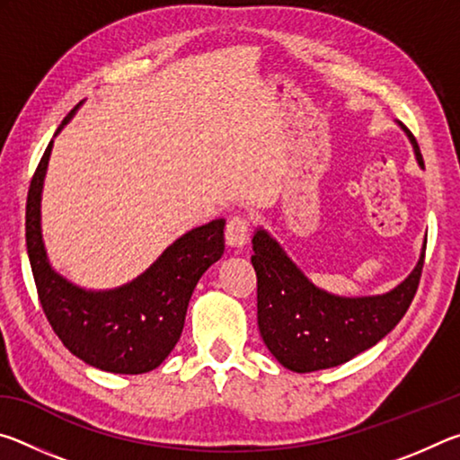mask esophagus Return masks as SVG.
Returning a JSON list of instances; mask_svg holds the SVG:
<instances>
[{
	"label": "esophagus",
	"instance_id": "obj_1",
	"mask_svg": "<svg viewBox=\"0 0 460 460\" xmlns=\"http://www.w3.org/2000/svg\"><path fill=\"white\" fill-rule=\"evenodd\" d=\"M247 231H249V221L245 217L241 215L231 217L227 227H225V241H227L229 247H243L247 243Z\"/></svg>",
	"mask_w": 460,
	"mask_h": 460
}]
</instances>
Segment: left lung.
I'll return each mask as SVG.
<instances>
[{
  "instance_id": "left-lung-1",
  "label": "left lung",
  "mask_w": 460,
  "mask_h": 460,
  "mask_svg": "<svg viewBox=\"0 0 460 460\" xmlns=\"http://www.w3.org/2000/svg\"><path fill=\"white\" fill-rule=\"evenodd\" d=\"M406 131L420 168L422 154ZM258 276V326L270 353L296 373L337 367L385 337L402 321L418 290L424 252L410 276L394 290L376 296H337L314 286L282 245L258 227L252 239Z\"/></svg>"
}]
</instances>
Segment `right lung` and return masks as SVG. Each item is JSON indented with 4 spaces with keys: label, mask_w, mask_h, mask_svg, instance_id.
I'll return each mask as SVG.
<instances>
[{
    "label": "right lung",
    "mask_w": 460,
    "mask_h": 460,
    "mask_svg": "<svg viewBox=\"0 0 460 460\" xmlns=\"http://www.w3.org/2000/svg\"><path fill=\"white\" fill-rule=\"evenodd\" d=\"M52 144L36 168L26 202V247L44 314L62 345L87 365L126 376L152 371L181 339L200 276L221 260L225 219L184 233L131 282L113 290H84L52 268L42 239V189Z\"/></svg>",
    "instance_id": "1"
}]
</instances>
